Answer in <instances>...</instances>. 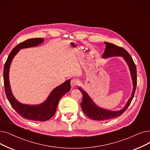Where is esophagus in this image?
Returning <instances> with one entry per match:
<instances>
[{
  "label": "esophagus",
  "instance_id": "1",
  "mask_svg": "<svg viewBox=\"0 0 150 150\" xmlns=\"http://www.w3.org/2000/svg\"><path fill=\"white\" fill-rule=\"evenodd\" d=\"M77 83H78V80L76 79H73L71 80V82H70L71 87H75L77 84Z\"/></svg>",
  "mask_w": 150,
  "mask_h": 150
}]
</instances>
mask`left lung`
<instances>
[{
    "instance_id": "obj_1",
    "label": "left lung",
    "mask_w": 150,
    "mask_h": 150,
    "mask_svg": "<svg viewBox=\"0 0 150 150\" xmlns=\"http://www.w3.org/2000/svg\"><path fill=\"white\" fill-rule=\"evenodd\" d=\"M106 45L105 50L104 51L103 57L107 58L113 56H121L128 65L129 68L130 73H131V79L133 84V89L132 91V94L130 98L128 99L125 106L121 110H117V111H113L104 109L97 105L95 102L91 98V97L88 94L84 91L82 88L79 87V89L80 90L83 94V100L81 103V107L83 110V112L85 113L89 118L97 120V121H105L111 120L121 116L124 112H125L130 103H131L135 94V91L137 86V69L135 64L134 62L132 57L129 54L128 52L122 47H120L115 44L105 42Z\"/></svg>"
}]
</instances>
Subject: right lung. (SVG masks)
Masks as SVG:
<instances>
[{"label": "right lung", "mask_w": 150, "mask_h": 150, "mask_svg": "<svg viewBox=\"0 0 150 150\" xmlns=\"http://www.w3.org/2000/svg\"><path fill=\"white\" fill-rule=\"evenodd\" d=\"M43 41L44 38H30L16 45L10 53L4 68L5 94L10 105L23 118L37 121H47L54 115L60 99L70 90V79L55 88L50 93L47 99L42 103L38 105H28L19 102L13 94L9 80V71L13 59L21 49L38 46Z\"/></svg>", "instance_id": "obj_1"}]
</instances>
